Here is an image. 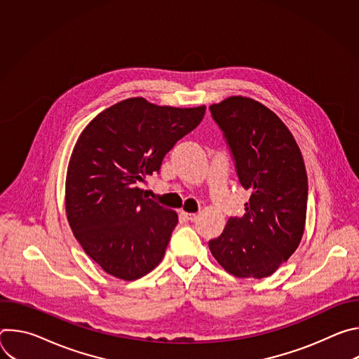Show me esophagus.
<instances>
[{"mask_svg":"<svg viewBox=\"0 0 359 359\" xmlns=\"http://www.w3.org/2000/svg\"><path fill=\"white\" fill-rule=\"evenodd\" d=\"M180 216H182L184 220H187V222H194V220L197 219V215H194V213H186V212H180Z\"/></svg>","mask_w":359,"mask_h":359,"instance_id":"34e87169","label":"esophagus"}]
</instances>
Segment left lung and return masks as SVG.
<instances>
[{"label":"left lung","instance_id":"left-lung-1","mask_svg":"<svg viewBox=\"0 0 359 359\" xmlns=\"http://www.w3.org/2000/svg\"><path fill=\"white\" fill-rule=\"evenodd\" d=\"M209 109L230 146L241 186L251 190L244 216L230 217L209 248L234 277H269L304 234L309 182L301 150L283 121L251 97L230 96Z\"/></svg>","mask_w":359,"mask_h":359}]
</instances>
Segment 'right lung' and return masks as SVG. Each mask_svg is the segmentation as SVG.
Returning <instances> with one entry per match:
<instances>
[{"label":"right lung","instance_id":"obj_1","mask_svg":"<svg viewBox=\"0 0 359 359\" xmlns=\"http://www.w3.org/2000/svg\"><path fill=\"white\" fill-rule=\"evenodd\" d=\"M206 107L172 108L129 97L93 118L67 172L65 210L75 238L105 273L137 280L163 259L177 215L140 184L203 119Z\"/></svg>","mask_w":359,"mask_h":359}]
</instances>
